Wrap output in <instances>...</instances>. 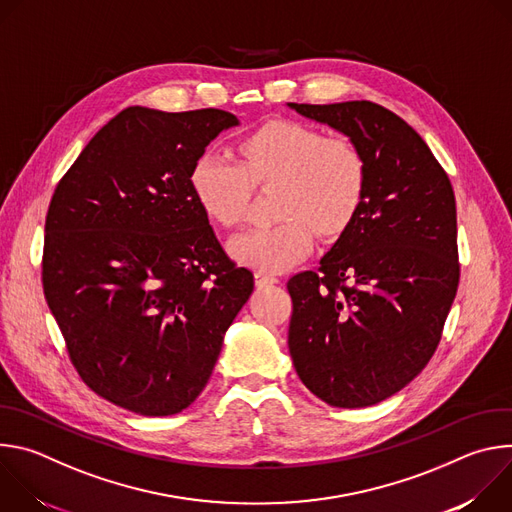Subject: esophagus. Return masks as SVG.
<instances>
[{
  "mask_svg": "<svg viewBox=\"0 0 512 512\" xmlns=\"http://www.w3.org/2000/svg\"><path fill=\"white\" fill-rule=\"evenodd\" d=\"M273 283H277L275 275L265 273V271H255V285L257 287H267V285H273Z\"/></svg>",
  "mask_w": 512,
  "mask_h": 512,
  "instance_id": "obj_1",
  "label": "esophagus"
}]
</instances>
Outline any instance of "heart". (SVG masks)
<instances>
[{"label": "heart", "mask_w": 512, "mask_h": 512, "mask_svg": "<svg viewBox=\"0 0 512 512\" xmlns=\"http://www.w3.org/2000/svg\"><path fill=\"white\" fill-rule=\"evenodd\" d=\"M243 160L206 150L190 170L200 208L223 227L243 221L253 186L277 188L279 225L229 241V255L257 271L300 263L320 237H336L352 223L367 190V162L344 135L326 137L300 121H271L243 141Z\"/></svg>", "instance_id": "heart-1"}]
</instances>
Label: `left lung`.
<instances>
[{"label": "left lung", "instance_id": "obj_1", "mask_svg": "<svg viewBox=\"0 0 512 512\" xmlns=\"http://www.w3.org/2000/svg\"><path fill=\"white\" fill-rule=\"evenodd\" d=\"M287 107L350 137L367 162L352 223L318 273L287 281L289 354L324 403L369 407L411 383L442 338L460 279L454 190L421 135L377 103Z\"/></svg>", "mask_w": 512, "mask_h": 512}]
</instances>
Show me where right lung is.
Returning a JSON list of instances; mask_svg holds the SVG:
<instances>
[{"instance_id":"obj_1","label":"right lung","mask_w":512,"mask_h":512,"mask_svg":"<svg viewBox=\"0 0 512 512\" xmlns=\"http://www.w3.org/2000/svg\"><path fill=\"white\" fill-rule=\"evenodd\" d=\"M241 121L221 109L127 107L58 182L44 237L48 308L81 379L145 417L206 387L253 291L190 188L206 145Z\"/></svg>"}]
</instances>
